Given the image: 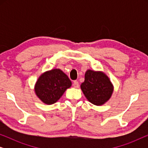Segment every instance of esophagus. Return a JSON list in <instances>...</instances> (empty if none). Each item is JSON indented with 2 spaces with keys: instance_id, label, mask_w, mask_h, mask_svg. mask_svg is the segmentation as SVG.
Returning a JSON list of instances; mask_svg holds the SVG:
<instances>
[{
  "instance_id": "obj_1",
  "label": "esophagus",
  "mask_w": 148,
  "mask_h": 148,
  "mask_svg": "<svg viewBox=\"0 0 148 148\" xmlns=\"http://www.w3.org/2000/svg\"><path fill=\"white\" fill-rule=\"evenodd\" d=\"M73 86L75 88H78L79 86V82H77V81H74L73 84Z\"/></svg>"
}]
</instances>
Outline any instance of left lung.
Returning a JSON list of instances; mask_svg holds the SVG:
<instances>
[{
  "mask_svg": "<svg viewBox=\"0 0 148 148\" xmlns=\"http://www.w3.org/2000/svg\"><path fill=\"white\" fill-rule=\"evenodd\" d=\"M81 89L89 102L101 106L112 96L114 87L104 73L88 69L85 73V80L81 84Z\"/></svg>",
  "mask_w": 148,
  "mask_h": 148,
  "instance_id": "left-lung-1",
  "label": "left lung"
}]
</instances>
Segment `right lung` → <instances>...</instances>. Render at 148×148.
Wrapping results in <instances>:
<instances>
[{
	"label": "right lung",
	"mask_w": 148,
	"mask_h": 148,
	"mask_svg": "<svg viewBox=\"0 0 148 148\" xmlns=\"http://www.w3.org/2000/svg\"><path fill=\"white\" fill-rule=\"evenodd\" d=\"M71 85L69 78L62 70L53 69L39 77L34 86V91L42 102L50 105L57 102Z\"/></svg>",
	"instance_id": "add662e5"
}]
</instances>
